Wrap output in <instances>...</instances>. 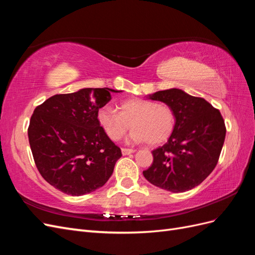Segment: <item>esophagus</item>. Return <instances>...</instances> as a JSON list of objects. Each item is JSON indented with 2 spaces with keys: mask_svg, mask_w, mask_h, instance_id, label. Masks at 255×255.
<instances>
[{
  "mask_svg": "<svg viewBox=\"0 0 255 255\" xmlns=\"http://www.w3.org/2000/svg\"><path fill=\"white\" fill-rule=\"evenodd\" d=\"M121 152H122L123 155H128V154L134 153L135 150H134V149H128V148H122V149H121Z\"/></svg>",
  "mask_w": 255,
  "mask_h": 255,
  "instance_id": "34e87169",
  "label": "esophagus"
}]
</instances>
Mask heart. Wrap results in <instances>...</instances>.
Masks as SVG:
<instances>
[{
    "instance_id": "heart-1",
    "label": "heart",
    "mask_w": 255,
    "mask_h": 255,
    "mask_svg": "<svg viewBox=\"0 0 255 255\" xmlns=\"http://www.w3.org/2000/svg\"><path fill=\"white\" fill-rule=\"evenodd\" d=\"M118 112L111 105L98 111V122L107 137L117 141L132 125L128 140L160 144L169 139L175 128V114L170 106L144 99H129L119 105Z\"/></svg>"
}]
</instances>
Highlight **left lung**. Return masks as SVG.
I'll return each instance as SVG.
<instances>
[{
  "label": "left lung",
  "mask_w": 255,
  "mask_h": 255,
  "mask_svg": "<svg viewBox=\"0 0 255 255\" xmlns=\"http://www.w3.org/2000/svg\"><path fill=\"white\" fill-rule=\"evenodd\" d=\"M170 106L175 128L168 141L153 150V164L143 171L146 180L172 192H184L201 184L218 163L226 138L220 112L203 98L171 88L148 97Z\"/></svg>",
  "instance_id": "obj_1"
}]
</instances>
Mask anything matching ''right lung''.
Here are the masks:
<instances>
[{
  "label": "right lung",
  "mask_w": 255,
  "mask_h": 255,
  "mask_svg": "<svg viewBox=\"0 0 255 255\" xmlns=\"http://www.w3.org/2000/svg\"><path fill=\"white\" fill-rule=\"evenodd\" d=\"M111 88H83L55 95L37 106L27 129L38 171L53 187L83 196L102 187L121 150L100 127L98 111L112 99Z\"/></svg>",
  "instance_id": "1"
}]
</instances>
